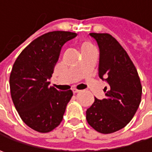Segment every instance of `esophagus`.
I'll use <instances>...</instances> for the list:
<instances>
[{
    "instance_id": "esophagus-1",
    "label": "esophagus",
    "mask_w": 152,
    "mask_h": 152,
    "mask_svg": "<svg viewBox=\"0 0 152 152\" xmlns=\"http://www.w3.org/2000/svg\"><path fill=\"white\" fill-rule=\"evenodd\" d=\"M79 90H78V89H75V88H74V89H73V93H74V94H75V93H78V92H79Z\"/></svg>"
}]
</instances>
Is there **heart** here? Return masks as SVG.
I'll list each match as a JSON object with an SVG mask.
<instances>
[{
    "mask_svg": "<svg viewBox=\"0 0 152 152\" xmlns=\"http://www.w3.org/2000/svg\"><path fill=\"white\" fill-rule=\"evenodd\" d=\"M92 46V45L91 43H89V42H87V41H85L83 43L82 45V50H84V49H87V48H90Z\"/></svg>",
    "mask_w": 152,
    "mask_h": 152,
    "instance_id": "heart-1",
    "label": "heart"
}]
</instances>
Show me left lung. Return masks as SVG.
<instances>
[{"label":"left lung","instance_id":"1","mask_svg":"<svg viewBox=\"0 0 152 152\" xmlns=\"http://www.w3.org/2000/svg\"><path fill=\"white\" fill-rule=\"evenodd\" d=\"M100 48L99 76L107 80L106 99L95 102L86 111L90 125L102 134L124 128L141 102L142 86L136 67L118 41L109 34L91 33Z\"/></svg>","mask_w":152,"mask_h":152}]
</instances>
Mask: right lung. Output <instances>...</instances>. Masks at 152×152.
<instances>
[{
  "label": "right lung",
  "instance_id": "obj_1",
  "mask_svg": "<svg viewBox=\"0 0 152 152\" xmlns=\"http://www.w3.org/2000/svg\"><path fill=\"white\" fill-rule=\"evenodd\" d=\"M76 33L52 31L39 36L23 50L10 74L11 96L22 120L39 133H48L61 124L73 91H57L49 79L62 45Z\"/></svg>",
  "mask_w": 152,
  "mask_h": 152
}]
</instances>
